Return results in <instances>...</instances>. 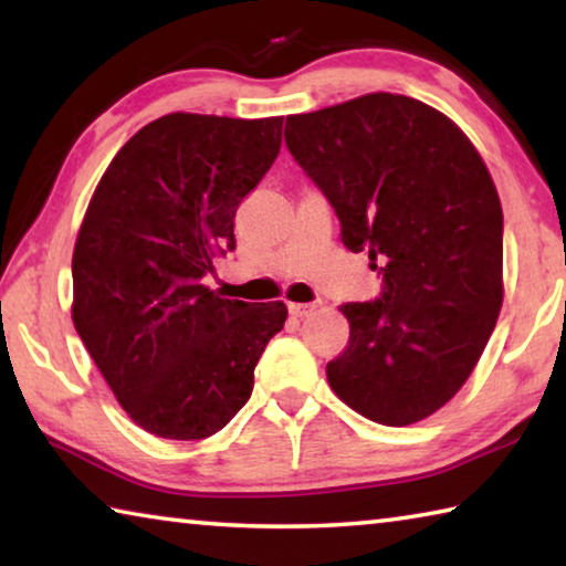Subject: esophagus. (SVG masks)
Listing matches in <instances>:
<instances>
[{
	"mask_svg": "<svg viewBox=\"0 0 566 566\" xmlns=\"http://www.w3.org/2000/svg\"><path fill=\"white\" fill-rule=\"evenodd\" d=\"M314 312V304H296V302H292L290 304V314L292 317H306V314H312Z\"/></svg>",
	"mask_w": 566,
	"mask_h": 566,
	"instance_id": "1",
	"label": "esophagus"
}]
</instances>
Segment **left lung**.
Here are the masks:
<instances>
[{
  "instance_id": "1",
  "label": "left lung",
  "mask_w": 566,
  "mask_h": 566,
  "mask_svg": "<svg viewBox=\"0 0 566 566\" xmlns=\"http://www.w3.org/2000/svg\"><path fill=\"white\" fill-rule=\"evenodd\" d=\"M286 149L337 212L342 242L381 276L349 302V342L327 364L344 405L407 427L452 399L502 310L500 195L482 157L442 112L405 94H364L292 114Z\"/></svg>"
}]
</instances>
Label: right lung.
I'll list each match as a JSON object with an SVG mask.
<instances>
[{
	"label": "right lung",
	"instance_id": "1",
	"mask_svg": "<svg viewBox=\"0 0 566 566\" xmlns=\"http://www.w3.org/2000/svg\"><path fill=\"white\" fill-rule=\"evenodd\" d=\"M282 122L167 114L94 189L72 256L74 329L149 434L191 442L227 427L284 327L282 302L222 300L202 284L237 247V207L280 155Z\"/></svg>",
	"mask_w": 566,
	"mask_h": 566
}]
</instances>
